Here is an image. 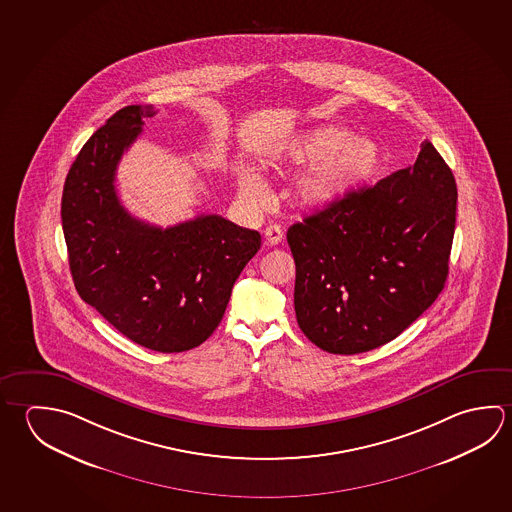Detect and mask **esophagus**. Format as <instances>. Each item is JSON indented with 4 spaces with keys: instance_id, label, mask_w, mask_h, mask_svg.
<instances>
[{
    "instance_id": "1",
    "label": "esophagus",
    "mask_w": 512,
    "mask_h": 512,
    "mask_svg": "<svg viewBox=\"0 0 512 512\" xmlns=\"http://www.w3.org/2000/svg\"><path fill=\"white\" fill-rule=\"evenodd\" d=\"M284 239V232H282V228L278 225H269L266 226V230H264V241L269 246H275V244L280 243Z\"/></svg>"
}]
</instances>
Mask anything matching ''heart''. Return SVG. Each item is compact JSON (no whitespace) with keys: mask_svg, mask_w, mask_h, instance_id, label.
Here are the masks:
<instances>
[{"mask_svg":"<svg viewBox=\"0 0 512 512\" xmlns=\"http://www.w3.org/2000/svg\"><path fill=\"white\" fill-rule=\"evenodd\" d=\"M280 160L295 167L311 165L296 181V198L305 207H323L372 180L383 162V151L367 136H354L341 127L320 126L293 138ZM237 185L244 198L255 205L268 198L262 176L250 167L237 174Z\"/></svg>","mask_w":512,"mask_h":512,"instance_id":"heart-1","label":"heart"}]
</instances>
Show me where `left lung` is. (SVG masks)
Listing matches in <instances>:
<instances>
[{
  "label": "left lung",
  "mask_w": 512,
  "mask_h": 512,
  "mask_svg": "<svg viewBox=\"0 0 512 512\" xmlns=\"http://www.w3.org/2000/svg\"><path fill=\"white\" fill-rule=\"evenodd\" d=\"M455 216L453 172L426 140L413 167L289 226L305 336L345 356L397 338L444 289Z\"/></svg>",
  "instance_id": "obj_1"
}]
</instances>
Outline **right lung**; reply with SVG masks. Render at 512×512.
<instances>
[{"instance_id": "obj_1", "label": "right lung", "mask_w": 512, "mask_h": 512, "mask_svg": "<svg viewBox=\"0 0 512 512\" xmlns=\"http://www.w3.org/2000/svg\"><path fill=\"white\" fill-rule=\"evenodd\" d=\"M156 113L127 106L93 133L64 181L61 217L82 300L145 349L183 352L216 331L260 234L216 214L163 230L122 207L118 162Z\"/></svg>"}]
</instances>
